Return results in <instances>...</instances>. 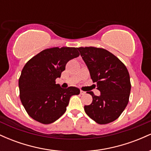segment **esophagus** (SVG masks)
Returning <instances> with one entry per match:
<instances>
[{"label":"esophagus","mask_w":151,"mask_h":151,"mask_svg":"<svg viewBox=\"0 0 151 151\" xmlns=\"http://www.w3.org/2000/svg\"><path fill=\"white\" fill-rule=\"evenodd\" d=\"M80 93L81 95H84V94H85L86 92H85V91H82V90H80Z\"/></svg>","instance_id":"obj_1"}]
</instances>
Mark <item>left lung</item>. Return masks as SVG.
<instances>
[{
	"mask_svg": "<svg viewBox=\"0 0 151 151\" xmlns=\"http://www.w3.org/2000/svg\"><path fill=\"white\" fill-rule=\"evenodd\" d=\"M89 70L93 82L101 91L99 96L92 91L90 105L84 106L89 116L99 124L113 122L121 116L129 101L131 84L127 68L117 57L104 48H77Z\"/></svg>",
	"mask_w": 151,
	"mask_h": 151,
	"instance_id": "obj_1",
	"label": "left lung"
}]
</instances>
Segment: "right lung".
<instances>
[{
    "mask_svg": "<svg viewBox=\"0 0 151 151\" xmlns=\"http://www.w3.org/2000/svg\"><path fill=\"white\" fill-rule=\"evenodd\" d=\"M79 56L77 47L47 48L25 64L18 81L20 99L32 119L43 124L55 122L65 114L71 96L79 94L78 88L56 84L66 64Z\"/></svg>",
    "mask_w": 151,
    "mask_h": 151,
    "instance_id": "right-lung-1",
    "label": "right lung"
}]
</instances>
